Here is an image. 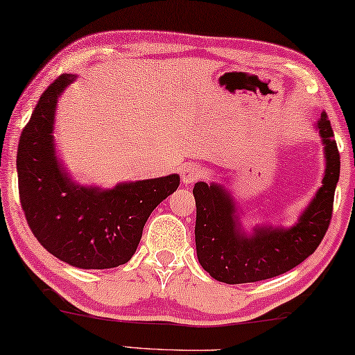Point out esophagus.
I'll use <instances>...</instances> for the list:
<instances>
[{
    "instance_id": "1",
    "label": "esophagus",
    "mask_w": 355,
    "mask_h": 355,
    "mask_svg": "<svg viewBox=\"0 0 355 355\" xmlns=\"http://www.w3.org/2000/svg\"><path fill=\"white\" fill-rule=\"evenodd\" d=\"M181 178H182V182L187 185V184H193L198 181V179L203 178V168L200 165H196V163H189V165H185L181 171Z\"/></svg>"
}]
</instances>
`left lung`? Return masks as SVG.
<instances>
[{
    "instance_id": "8db88e82",
    "label": "left lung",
    "mask_w": 355,
    "mask_h": 355,
    "mask_svg": "<svg viewBox=\"0 0 355 355\" xmlns=\"http://www.w3.org/2000/svg\"><path fill=\"white\" fill-rule=\"evenodd\" d=\"M315 128L325 154L322 187L295 225H261L254 227L252 233L244 232L236 203L222 184H195L196 257L214 279L225 284L270 279L295 268L318 249L331 220L340 179V152L327 114L320 116Z\"/></svg>"
}]
</instances>
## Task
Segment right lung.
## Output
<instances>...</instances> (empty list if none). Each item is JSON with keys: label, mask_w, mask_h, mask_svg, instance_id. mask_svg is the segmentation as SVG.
<instances>
[{"label": "right lung", "mask_w": 355, "mask_h": 355, "mask_svg": "<svg viewBox=\"0 0 355 355\" xmlns=\"http://www.w3.org/2000/svg\"><path fill=\"white\" fill-rule=\"evenodd\" d=\"M76 79L62 74L47 87L19 141L20 203L31 232L52 255L83 270H106L133 257L150 212L179 187V174L80 185L60 162L53 143L58 96Z\"/></svg>", "instance_id": "add662e5"}]
</instances>
